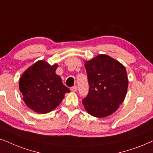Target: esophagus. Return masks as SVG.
<instances>
[{
    "mask_svg": "<svg viewBox=\"0 0 153 153\" xmlns=\"http://www.w3.org/2000/svg\"><path fill=\"white\" fill-rule=\"evenodd\" d=\"M77 86H73L72 87H71V90L73 91V92H75L77 91Z\"/></svg>",
    "mask_w": 153,
    "mask_h": 153,
    "instance_id": "1",
    "label": "esophagus"
}]
</instances>
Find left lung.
I'll use <instances>...</instances> for the list:
<instances>
[{"mask_svg": "<svg viewBox=\"0 0 153 153\" xmlns=\"http://www.w3.org/2000/svg\"><path fill=\"white\" fill-rule=\"evenodd\" d=\"M89 92L82 103L91 115L107 117L117 111L125 99L128 87L125 67L106 54L85 63Z\"/></svg>", "mask_w": 153, "mask_h": 153, "instance_id": "obj_1", "label": "left lung"}]
</instances>
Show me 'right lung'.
Instances as JSON below:
<instances>
[{
  "label": "right lung",
  "mask_w": 153,
  "mask_h": 153,
  "mask_svg": "<svg viewBox=\"0 0 153 153\" xmlns=\"http://www.w3.org/2000/svg\"><path fill=\"white\" fill-rule=\"evenodd\" d=\"M58 65L38 61L24 71L19 80V90L26 105L32 111L45 114L56 108L70 89L55 73Z\"/></svg>",
  "instance_id": "right-lung-1"
}]
</instances>
